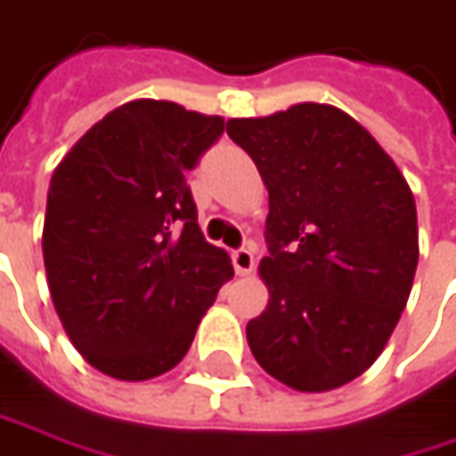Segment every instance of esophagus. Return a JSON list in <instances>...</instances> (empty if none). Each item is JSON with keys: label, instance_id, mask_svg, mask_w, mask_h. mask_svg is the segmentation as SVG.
Wrapping results in <instances>:
<instances>
[{"label": "esophagus", "instance_id": "34e87169", "mask_svg": "<svg viewBox=\"0 0 456 456\" xmlns=\"http://www.w3.org/2000/svg\"><path fill=\"white\" fill-rule=\"evenodd\" d=\"M232 264H234V271L240 276H248L253 271V266H256V258H253V253L248 248H240V250L232 253Z\"/></svg>", "mask_w": 456, "mask_h": 456}]
</instances>
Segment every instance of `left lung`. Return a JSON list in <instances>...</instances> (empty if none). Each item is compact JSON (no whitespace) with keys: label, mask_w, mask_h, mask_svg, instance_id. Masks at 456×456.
<instances>
[{"label":"left lung","mask_w":456,"mask_h":456,"mask_svg":"<svg viewBox=\"0 0 456 456\" xmlns=\"http://www.w3.org/2000/svg\"><path fill=\"white\" fill-rule=\"evenodd\" d=\"M269 190V305L248 323L258 365L295 392H331L384 352L418 269L404 175L347 111L295 104L229 119Z\"/></svg>","instance_id":"obj_1"}]
</instances>
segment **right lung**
I'll return each mask as SVG.
<instances>
[{
    "mask_svg": "<svg viewBox=\"0 0 456 456\" xmlns=\"http://www.w3.org/2000/svg\"><path fill=\"white\" fill-rule=\"evenodd\" d=\"M222 133V117L135 99L52 175L41 240L52 303L75 350L117 381L172 370L234 276L203 240L185 180Z\"/></svg>",
    "mask_w": 456,
    "mask_h": 456,
    "instance_id": "obj_1",
    "label": "right lung"
}]
</instances>
